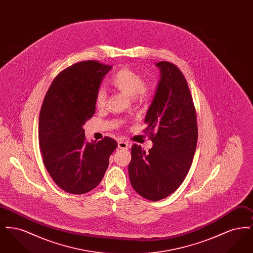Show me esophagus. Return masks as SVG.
<instances>
[{
  "label": "esophagus",
  "instance_id": "obj_1",
  "mask_svg": "<svg viewBox=\"0 0 253 253\" xmlns=\"http://www.w3.org/2000/svg\"><path fill=\"white\" fill-rule=\"evenodd\" d=\"M118 147H119V149L126 150V149H128L129 144H128L127 142H125V141H119V143H118Z\"/></svg>",
  "mask_w": 253,
  "mask_h": 253
}]
</instances>
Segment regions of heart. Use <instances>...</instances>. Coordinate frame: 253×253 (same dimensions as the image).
<instances>
[{"mask_svg": "<svg viewBox=\"0 0 253 253\" xmlns=\"http://www.w3.org/2000/svg\"><path fill=\"white\" fill-rule=\"evenodd\" d=\"M111 84L118 90L136 98H143L148 96L150 88L143 82L142 76L135 70L124 67L115 73L110 80ZM95 103L97 108H102L106 104V93L103 89L96 92Z\"/></svg>", "mask_w": 253, "mask_h": 253, "instance_id": "1", "label": "heart"}]
</instances>
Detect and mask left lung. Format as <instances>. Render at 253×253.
I'll list each match as a JSON object with an SVG mask.
<instances>
[{"label": "left lung", "instance_id": "1", "mask_svg": "<svg viewBox=\"0 0 253 253\" xmlns=\"http://www.w3.org/2000/svg\"><path fill=\"white\" fill-rule=\"evenodd\" d=\"M160 70L157 91L144 122L154 146L146 153L132 145L129 177L133 190L151 201L173 193L184 181L197 144V121L193 97L180 70L168 61Z\"/></svg>", "mask_w": 253, "mask_h": 253}]
</instances>
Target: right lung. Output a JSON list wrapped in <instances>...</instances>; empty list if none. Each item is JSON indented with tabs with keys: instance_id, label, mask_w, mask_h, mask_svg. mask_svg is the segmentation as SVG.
I'll list each match as a JSON object with an SVG mask.
<instances>
[{
	"instance_id": "1",
	"label": "right lung",
	"mask_w": 253,
	"mask_h": 253,
	"mask_svg": "<svg viewBox=\"0 0 253 253\" xmlns=\"http://www.w3.org/2000/svg\"><path fill=\"white\" fill-rule=\"evenodd\" d=\"M112 66L96 60L74 64L60 72L44 96L39 119L43 164L61 190L83 194L95 189L117 149L115 139L87 142L84 125L95 114V97Z\"/></svg>"
}]
</instances>
